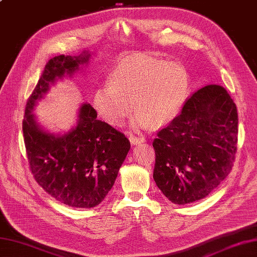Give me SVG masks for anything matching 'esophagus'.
<instances>
[{
    "label": "esophagus",
    "mask_w": 257,
    "mask_h": 257,
    "mask_svg": "<svg viewBox=\"0 0 257 257\" xmlns=\"http://www.w3.org/2000/svg\"><path fill=\"white\" fill-rule=\"evenodd\" d=\"M129 140H130V143H132L133 145H138V144L144 143L145 137H144V136H133L132 135L129 137Z\"/></svg>",
    "instance_id": "34e87169"
}]
</instances>
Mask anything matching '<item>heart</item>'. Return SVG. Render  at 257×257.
<instances>
[{
	"instance_id": "heart-1",
	"label": "heart",
	"mask_w": 257,
	"mask_h": 257,
	"mask_svg": "<svg viewBox=\"0 0 257 257\" xmlns=\"http://www.w3.org/2000/svg\"><path fill=\"white\" fill-rule=\"evenodd\" d=\"M189 75L181 64L148 54H136L121 61L111 75V83L98 87L94 105L100 117L120 125L135 107L139 110L135 127L151 121L160 125L178 114L187 98Z\"/></svg>"
}]
</instances>
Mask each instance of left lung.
Returning a JSON list of instances; mask_svg holds the SVG:
<instances>
[{
    "label": "left lung",
    "instance_id": "1",
    "mask_svg": "<svg viewBox=\"0 0 257 257\" xmlns=\"http://www.w3.org/2000/svg\"><path fill=\"white\" fill-rule=\"evenodd\" d=\"M237 125L236 105L224 87L210 84L193 92L152 143L154 179L162 193L187 204L219 187L235 160Z\"/></svg>",
    "mask_w": 257,
    "mask_h": 257
}]
</instances>
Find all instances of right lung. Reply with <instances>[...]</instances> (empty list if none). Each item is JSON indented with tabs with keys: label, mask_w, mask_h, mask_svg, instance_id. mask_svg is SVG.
Wrapping results in <instances>:
<instances>
[{
	"label": "right lung",
	"mask_w": 257,
	"mask_h": 257,
	"mask_svg": "<svg viewBox=\"0 0 257 257\" xmlns=\"http://www.w3.org/2000/svg\"><path fill=\"white\" fill-rule=\"evenodd\" d=\"M88 58V53L78 57L51 58L26 101L22 124L27 160L35 181L57 201L81 209L94 207L106 198L130 149L128 138L98 120L90 103L81 106L77 127L57 137L43 132L31 112L51 83L65 73H74Z\"/></svg>",
	"instance_id": "obj_1"
}]
</instances>
